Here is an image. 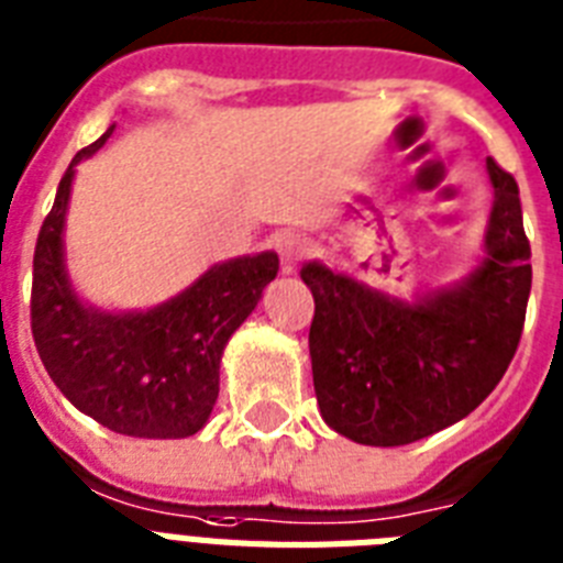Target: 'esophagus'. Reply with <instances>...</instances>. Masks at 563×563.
Listing matches in <instances>:
<instances>
[{
  "label": "esophagus",
  "instance_id": "34e87169",
  "mask_svg": "<svg viewBox=\"0 0 563 563\" xmlns=\"http://www.w3.org/2000/svg\"><path fill=\"white\" fill-rule=\"evenodd\" d=\"M274 249L280 251L283 268L291 272V268L312 254V240L306 234H297V231H280V234L274 236Z\"/></svg>",
  "mask_w": 563,
  "mask_h": 563
}]
</instances>
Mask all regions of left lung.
<instances>
[{
	"label": "left lung",
	"mask_w": 563,
	"mask_h": 563,
	"mask_svg": "<svg viewBox=\"0 0 563 563\" xmlns=\"http://www.w3.org/2000/svg\"><path fill=\"white\" fill-rule=\"evenodd\" d=\"M495 210L488 257L460 289L399 303L309 263L314 396L332 431L361 445H408L472 413L518 353L532 249L518 181L488 158Z\"/></svg>",
	"instance_id": "8db88e82"
}]
</instances>
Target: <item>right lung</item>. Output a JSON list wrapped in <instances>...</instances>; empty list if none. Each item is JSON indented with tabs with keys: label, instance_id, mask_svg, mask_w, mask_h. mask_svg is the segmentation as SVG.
<instances>
[{
	"label": "right lung",
	"instance_id": "right-lung-1",
	"mask_svg": "<svg viewBox=\"0 0 563 563\" xmlns=\"http://www.w3.org/2000/svg\"><path fill=\"white\" fill-rule=\"evenodd\" d=\"M112 135L107 130L63 173L34 249L31 335L48 376L77 410L126 437L181 440L208 422L219 396V358L277 277L274 251L240 257L150 312L86 309L63 268V219L75 164Z\"/></svg>",
	"mask_w": 563,
	"mask_h": 563
}]
</instances>
